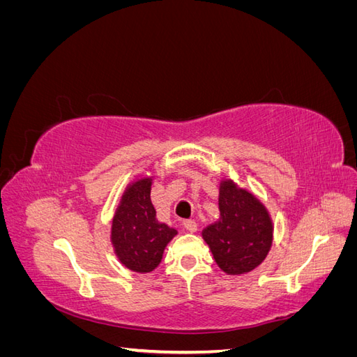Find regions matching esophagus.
Instances as JSON below:
<instances>
[{
    "label": "esophagus",
    "mask_w": 357,
    "mask_h": 357,
    "mask_svg": "<svg viewBox=\"0 0 357 357\" xmlns=\"http://www.w3.org/2000/svg\"><path fill=\"white\" fill-rule=\"evenodd\" d=\"M185 228H186V231H189V232H197L198 223H197L195 220H186V222H185Z\"/></svg>",
    "instance_id": "34e87169"
}]
</instances>
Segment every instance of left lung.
<instances>
[{
    "label": "left lung",
    "instance_id": "left-lung-1",
    "mask_svg": "<svg viewBox=\"0 0 357 357\" xmlns=\"http://www.w3.org/2000/svg\"><path fill=\"white\" fill-rule=\"evenodd\" d=\"M219 211V220L202 231L215 264L229 275L253 271L271 250V215L255 193L231 178L220 180Z\"/></svg>",
    "mask_w": 357,
    "mask_h": 357
}]
</instances>
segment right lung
Wrapping results in <instances>:
<instances>
[{
	"instance_id": "add662e5",
	"label": "right lung",
	"mask_w": 357,
	"mask_h": 357,
	"mask_svg": "<svg viewBox=\"0 0 357 357\" xmlns=\"http://www.w3.org/2000/svg\"><path fill=\"white\" fill-rule=\"evenodd\" d=\"M153 177L129 183L112 222L110 240L119 262L134 273H152L162 261L165 247L177 229L156 219L150 199Z\"/></svg>"
}]
</instances>
